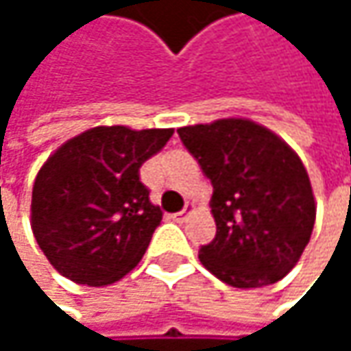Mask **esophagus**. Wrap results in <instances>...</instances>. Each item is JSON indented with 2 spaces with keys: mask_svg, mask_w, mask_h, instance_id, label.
<instances>
[{
  "mask_svg": "<svg viewBox=\"0 0 351 351\" xmlns=\"http://www.w3.org/2000/svg\"><path fill=\"white\" fill-rule=\"evenodd\" d=\"M193 209H195V207H193L191 203H186L182 211H178V213H175V215H173V219H175V221H184V219L189 217V213H191Z\"/></svg>",
  "mask_w": 351,
  "mask_h": 351,
  "instance_id": "obj_1",
  "label": "esophagus"
}]
</instances>
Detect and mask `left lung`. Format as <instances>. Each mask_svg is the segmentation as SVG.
Listing matches in <instances>:
<instances>
[{"label":"left lung","instance_id":"left-lung-1","mask_svg":"<svg viewBox=\"0 0 351 351\" xmlns=\"http://www.w3.org/2000/svg\"><path fill=\"white\" fill-rule=\"evenodd\" d=\"M213 184V242L201 264L226 285L258 289L287 276L315 226V197L297 152L268 128L226 117L176 130Z\"/></svg>","mask_w":351,"mask_h":351}]
</instances>
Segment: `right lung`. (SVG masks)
Returning a JSON list of instances; mask_svg holds the SVG:
<instances>
[{"label": "right lung", "mask_w": 351, "mask_h": 351, "mask_svg": "<svg viewBox=\"0 0 351 351\" xmlns=\"http://www.w3.org/2000/svg\"><path fill=\"white\" fill-rule=\"evenodd\" d=\"M175 130L97 125L54 150L32 189V232L48 262L77 285L106 287L142 260L162 221L140 167Z\"/></svg>", "instance_id": "1"}]
</instances>
